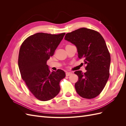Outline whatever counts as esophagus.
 <instances>
[{"instance_id":"esophagus-1","label":"esophagus","mask_w":126,"mask_h":126,"mask_svg":"<svg viewBox=\"0 0 126 126\" xmlns=\"http://www.w3.org/2000/svg\"><path fill=\"white\" fill-rule=\"evenodd\" d=\"M72 74V72H66V76H69Z\"/></svg>"}]
</instances>
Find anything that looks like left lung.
Returning <instances> with one entry per match:
<instances>
[{
	"label": "left lung",
	"instance_id": "8db88e82",
	"mask_svg": "<svg viewBox=\"0 0 126 126\" xmlns=\"http://www.w3.org/2000/svg\"><path fill=\"white\" fill-rule=\"evenodd\" d=\"M64 39L77 48L78 58L84 60L87 70L75 74L78 76L75 83L76 91L83 98L98 96L105 87L109 77L110 55L101 34L94 30L81 28L66 33Z\"/></svg>",
	"mask_w": 126,
	"mask_h": 126
}]
</instances>
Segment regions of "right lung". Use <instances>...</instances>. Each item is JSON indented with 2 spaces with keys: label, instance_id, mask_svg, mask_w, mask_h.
I'll return each mask as SVG.
<instances>
[{
  "label": "right lung",
  "instance_id": "add662e5",
  "mask_svg": "<svg viewBox=\"0 0 126 126\" xmlns=\"http://www.w3.org/2000/svg\"><path fill=\"white\" fill-rule=\"evenodd\" d=\"M65 33L52 35L38 32L30 36L22 43L18 56V66L22 80L37 99L48 101L59 93L64 71L51 72L47 60L54 55Z\"/></svg>",
  "mask_w": 126,
  "mask_h": 126
}]
</instances>
